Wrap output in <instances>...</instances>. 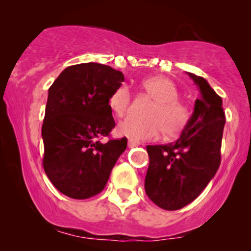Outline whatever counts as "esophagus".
<instances>
[{"instance_id": "34e87169", "label": "esophagus", "mask_w": 251, "mask_h": 251, "mask_svg": "<svg viewBox=\"0 0 251 251\" xmlns=\"http://www.w3.org/2000/svg\"><path fill=\"white\" fill-rule=\"evenodd\" d=\"M127 146L129 149H132V148H135V146H138V143L137 142H133V140H128V144H127Z\"/></svg>"}]
</instances>
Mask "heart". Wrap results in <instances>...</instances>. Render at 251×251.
I'll list each match as a JSON object with an SVG mask.
<instances>
[{
	"instance_id": "b5f03b06",
	"label": "heart",
	"mask_w": 251,
	"mask_h": 251,
	"mask_svg": "<svg viewBox=\"0 0 251 251\" xmlns=\"http://www.w3.org/2000/svg\"><path fill=\"white\" fill-rule=\"evenodd\" d=\"M142 88L154 100L148 109L145 120L126 118L117 126L118 134L133 142L155 139L160 133L168 138L176 137L188 125L190 109L178 100L179 92L172 80L165 76H151L142 81ZM131 96L126 86H120L109 98V107L118 117H122L128 109Z\"/></svg>"
}]
</instances>
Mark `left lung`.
I'll use <instances>...</instances> for the list:
<instances>
[{
	"label": "left lung",
	"mask_w": 251,
	"mask_h": 251,
	"mask_svg": "<svg viewBox=\"0 0 251 251\" xmlns=\"http://www.w3.org/2000/svg\"><path fill=\"white\" fill-rule=\"evenodd\" d=\"M201 92L194 113L175 143L148 145L146 195L164 210H178L195 201L221 164L226 114L222 98L204 77L188 73Z\"/></svg>",
	"instance_id": "1"
}]
</instances>
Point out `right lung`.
<instances>
[{"label":"right lung","instance_id":"right-lung-1","mask_svg":"<svg viewBox=\"0 0 251 251\" xmlns=\"http://www.w3.org/2000/svg\"><path fill=\"white\" fill-rule=\"evenodd\" d=\"M122 72L101 63L70 66L48 89L42 139L43 169L53 185L74 200L101 192L127 139H111L109 98L124 82Z\"/></svg>","mask_w":251,"mask_h":251}]
</instances>
